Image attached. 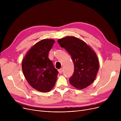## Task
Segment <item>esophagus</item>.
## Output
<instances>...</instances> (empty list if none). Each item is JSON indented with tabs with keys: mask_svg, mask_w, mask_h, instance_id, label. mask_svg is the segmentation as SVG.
Returning <instances> with one entry per match:
<instances>
[{
	"mask_svg": "<svg viewBox=\"0 0 121 121\" xmlns=\"http://www.w3.org/2000/svg\"><path fill=\"white\" fill-rule=\"evenodd\" d=\"M58 71H59V72L60 73H62V72H63V69H62V68H61L60 69H58Z\"/></svg>",
	"mask_w": 121,
	"mask_h": 121,
	"instance_id": "obj_1",
	"label": "esophagus"
}]
</instances>
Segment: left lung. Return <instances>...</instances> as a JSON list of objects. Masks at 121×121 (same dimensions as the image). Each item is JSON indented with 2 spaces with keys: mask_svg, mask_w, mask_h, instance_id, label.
Instances as JSON below:
<instances>
[{
  "mask_svg": "<svg viewBox=\"0 0 121 121\" xmlns=\"http://www.w3.org/2000/svg\"><path fill=\"white\" fill-rule=\"evenodd\" d=\"M58 43L72 57L74 73L69 83L78 89L91 85L96 78L99 63L95 51L83 41L74 36H67L58 40Z\"/></svg>",
  "mask_w": 121,
  "mask_h": 121,
  "instance_id": "8db88e82",
  "label": "left lung"
}]
</instances>
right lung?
I'll list each match as a JSON object with an SVG mask.
<instances>
[{
  "label": "right lung",
  "instance_id": "1",
  "mask_svg": "<svg viewBox=\"0 0 121 121\" xmlns=\"http://www.w3.org/2000/svg\"><path fill=\"white\" fill-rule=\"evenodd\" d=\"M55 41L43 39L27 52L22 61V70L30 85L41 92L50 91L55 85L58 72L48 57Z\"/></svg>",
  "mask_w": 121,
  "mask_h": 121
}]
</instances>
